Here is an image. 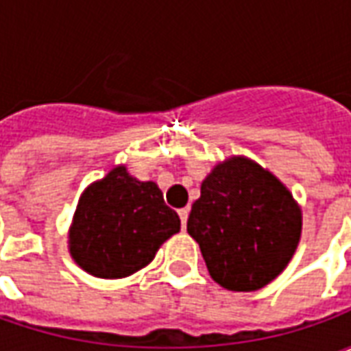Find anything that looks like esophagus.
Segmentation results:
<instances>
[{
	"instance_id": "34e87169",
	"label": "esophagus",
	"mask_w": 351,
	"mask_h": 351,
	"mask_svg": "<svg viewBox=\"0 0 351 351\" xmlns=\"http://www.w3.org/2000/svg\"><path fill=\"white\" fill-rule=\"evenodd\" d=\"M178 216H180V221H182V229H186V223H188V216H190V208L184 206L178 210Z\"/></svg>"
}]
</instances>
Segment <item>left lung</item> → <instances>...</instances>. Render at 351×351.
<instances>
[{
	"label": "left lung",
	"mask_w": 351,
	"mask_h": 351,
	"mask_svg": "<svg viewBox=\"0 0 351 351\" xmlns=\"http://www.w3.org/2000/svg\"><path fill=\"white\" fill-rule=\"evenodd\" d=\"M301 231L302 210L293 193L246 156L214 165L188 218V233L210 276L229 291L271 284L293 258Z\"/></svg>",
	"instance_id": "1"
}]
</instances>
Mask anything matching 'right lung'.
I'll return each mask as SVG.
<instances>
[{
  "label": "right lung",
  "instance_id": "obj_1",
  "mask_svg": "<svg viewBox=\"0 0 351 351\" xmlns=\"http://www.w3.org/2000/svg\"><path fill=\"white\" fill-rule=\"evenodd\" d=\"M178 231L180 218L165 205L158 184L137 180L120 163L82 191L67 248L95 278H125L145 269Z\"/></svg>",
  "mask_w": 351,
  "mask_h": 351
}]
</instances>
